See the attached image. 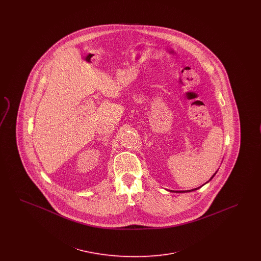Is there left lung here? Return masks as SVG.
Segmentation results:
<instances>
[{
  "instance_id": "8db88e82",
  "label": "left lung",
  "mask_w": 261,
  "mask_h": 261,
  "mask_svg": "<svg viewBox=\"0 0 261 261\" xmlns=\"http://www.w3.org/2000/svg\"><path fill=\"white\" fill-rule=\"evenodd\" d=\"M217 171H218V170H217ZM217 171H216L215 173L212 175V177H211V179H210V180H208L206 183H208V182L211 181V179L214 177V175L217 173ZM206 183H205V184H206ZM203 185H204V184H203ZM203 185H202V186H203ZM199 188H200V187H199V188H195V189H192V190H188V191H175V192H176V193H189V192H193V191H196V190H198V189H199ZM170 192H174V191H170Z\"/></svg>"
}]
</instances>
